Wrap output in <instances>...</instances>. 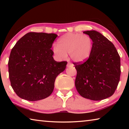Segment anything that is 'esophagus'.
I'll return each mask as SVG.
<instances>
[{
    "instance_id": "1",
    "label": "esophagus",
    "mask_w": 129,
    "mask_h": 129,
    "mask_svg": "<svg viewBox=\"0 0 129 129\" xmlns=\"http://www.w3.org/2000/svg\"><path fill=\"white\" fill-rule=\"evenodd\" d=\"M73 67V65L72 64H71V62H68L67 64V67Z\"/></svg>"
}]
</instances>
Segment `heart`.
<instances>
[{"instance_id": "1", "label": "heart", "mask_w": 129, "mask_h": 129, "mask_svg": "<svg viewBox=\"0 0 129 129\" xmlns=\"http://www.w3.org/2000/svg\"><path fill=\"white\" fill-rule=\"evenodd\" d=\"M58 45L54 44L52 51L57 59H67L68 53L76 62H83L88 59L92 51L93 41L86 34L67 33L58 39Z\"/></svg>"}]
</instances>
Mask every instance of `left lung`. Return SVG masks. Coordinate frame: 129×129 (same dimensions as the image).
<instances>
[{"instance_id":"obj_1","label":"left lung","mask_w":129,"mask_h":129,"mask_svg":"<svg viewBox=\"0 0 129 129\" xmlns=\"http://www.w3.org/2000/svg\"><path fill=\"white\" fill-rule=\"evenodd\" d=\"M83 33L90 37L92 51L88 60L75 64V86L84 98L93 101L107 99L114 94L121 75V60L113 44L94 30Z\"/></svg>"}]
</instances>
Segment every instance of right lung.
Segmentation results:
<instances>
[{"label": "right lung", "instance_id": "1", "mask_svg": "<svg viewBox=\"0 0 129 129\" xmlns=\"http://www.w3.org/2000/svg\"><path fill=\"white\" fill-rule=\"evenodd\" d=\"M56 34L29 32L11 52L8 72L11 85L19 97L30 101L44 99L53 92L56 78L67 61L57 62L52 46Z\"/></svg>", "mask_w": 129, "mask_h": 129}]
</instances>
